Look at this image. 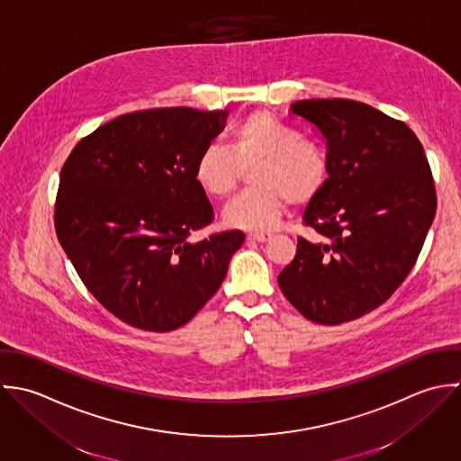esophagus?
I'll list each match as a JSON object with an SVG mask.
<instances>
[{
  "label": "esophagus",
  "mask_w": 461,
  "mask_h": 461,
  "mask_svg": "<svg viewBox=\"0 0 461 461\" xmlns=\"http://www.w3.org/2000/svg\"><path fill=\"white\" fill-rule=\"evenodd\" d=\"M272 238H274L272 232H250V234H249V240H250V241H258V243L270 241Z\"/></svg>",
  "instance_id": "obj_1"
}]
</instances>
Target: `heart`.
Segmentation results:
<instances>
[{
    "label": "heart",
    "instance_id": "b5f03b06",
    "mask_svg": "<svg viewBox=\"0 0 461 461\" xmlns=\"http://www.w3.org/2000/svg\"><path fill=\"white\" fill-rule=\"evenodd\" d=\"M252 189L234 198L223 211L230 227L265 230L283 218L286 200L294 205L312 202L327 185L330 154L327 147L268 113H252L240 120L225 149L209 147L198 155L193 178L212 200L229 198L243 171Z\"/></svg>",
    "mask_w": 461,
    "mask_h": 461
}]
</instances>
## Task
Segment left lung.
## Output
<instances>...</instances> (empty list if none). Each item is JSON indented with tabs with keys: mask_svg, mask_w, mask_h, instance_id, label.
I'll return each instance as SVG.
<instances>
[{
	"mask_svg": "<svg viewBox=\"0 0 461 461\" xmlns=\"http://www.w3.org/2000/svg\"><path fill=\"white\" fill-rule=\"evenodd\" d=\"M323 134L330 175L309 202L294 261L279 274L285 297L307 320L338 325L384 304L411 272L437 212L431 166L415 132L354 100L292 105Z\"/></svg>",
	"mask_w": 461,
	"mask_h": 461,
	"instance_id": "obj_1",
	"label": "left lung"
}]
</instances>
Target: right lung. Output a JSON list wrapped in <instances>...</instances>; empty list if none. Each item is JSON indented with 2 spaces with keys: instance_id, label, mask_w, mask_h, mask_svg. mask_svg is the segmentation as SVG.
<instances>
[{
  "instance_id": "1",
  "label": "right lung",
  "mask_w": 461,
  "mask_h": 461,
  "mask_svg": "<svg viewBox=\"0 0 461 461\" xmlns=\"http://www.w3.org/2000/svg\"><path fill=\"white\" fill-rule=\"evenodd\" d=\"M227 113L158 107L82 138L60 169L55 232L93 297L152 332L187 323L221 286L241 230L189 243L214 211L193 167Z\"/></svg>"
}]
</instances>
